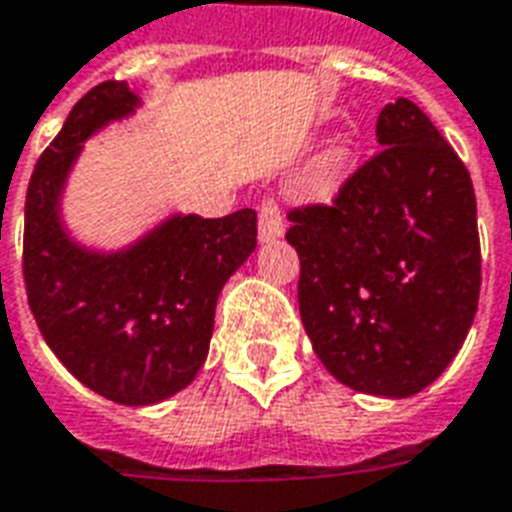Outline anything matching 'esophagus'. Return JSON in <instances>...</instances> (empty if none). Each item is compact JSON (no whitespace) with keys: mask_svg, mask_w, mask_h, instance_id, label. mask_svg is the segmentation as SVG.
<instances>
[{"mask_svg":"<svg viewBox=\"0 0 512 512\" xmlns=\"http://www.w3.org/2000/svg\"><path fill=\"white\" fill-rule=\"evenodd\" d=\"M284 236V220L282 212H279V204L273 198H265L260 204V217H257V239L268 244V241H276Z\"/></svg>","mask_w":512,"mask_h":512,"instance_id":"1","label":"esophagus"}]
</instances>
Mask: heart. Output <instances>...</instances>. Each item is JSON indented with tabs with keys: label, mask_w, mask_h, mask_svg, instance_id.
<instances>
[{
	"label": "heart",
	"mask_w": 512,
	"mask_h": 512,
	"mask_svg": "<svg viewBox=\"0 0 512 512\" xmlns=\"http://www.w3.org/2000/svg\"><path fill=\"white\" fill-rule=\"evenodd\" d=\"M341 155H343V150H341Z\"/></svg>",
	"instance_id": "1"
}]
</instances>
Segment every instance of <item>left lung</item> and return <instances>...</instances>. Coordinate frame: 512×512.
I'll return each instance as SVG.
<instances>
[{
  "mask_svg": "<svg viewBox=\"0 0 512 512\" xmlns=\"http://www.w3.org/2000/svg\"><path fill=\"white\" fill-rule=\"evenodd\" d=\"M381 150L333 204L292 209L298 303L311 346L341 384L411 397L462 349L481 292L475 190L454 147L413 101L376 123Z\"/></svg>",
  "mask_w": 512,
  "mask_h": 512,
  "instance_id": "8db88e82",
  "label": "left lung"
}]
</instances>
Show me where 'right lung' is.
Listing matches in <instances>:
<instances>
[{"label":"right lung","instance_id":"obj_1","mask_svg":"<svg viewBox=\"0 0 512 512\" xmlns=\"http://www.w3.org/2000/svg\"><path fill=\"white\" fill-rule=\"evenodd\" d=\"M139 104L117 80L85 93L39 155L23 212V282L39 333L80 384L120 405H155L193 381L222 287L257 247L255 209L171 214L115 252L69 236L61 195L83 144Z\"/></svg>","mask_w":512,"mask_h":512}]
</instances>
